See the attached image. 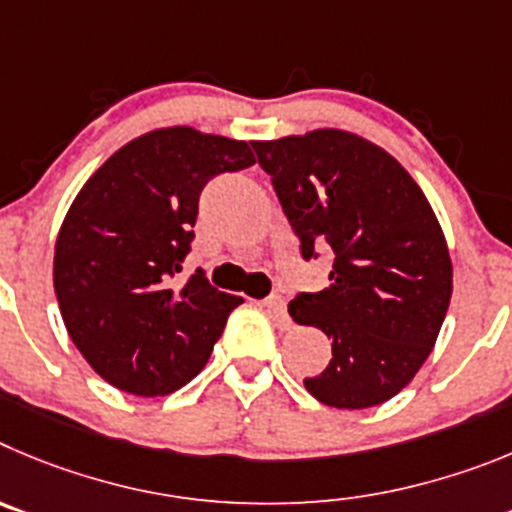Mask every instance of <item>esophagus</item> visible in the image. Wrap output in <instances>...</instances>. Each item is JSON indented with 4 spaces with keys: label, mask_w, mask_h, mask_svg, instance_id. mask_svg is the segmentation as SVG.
<instances>
[{
    "label": "esophagus",
    "mask_w": 512,
    "mask_h": 512,
    "mask_svg": "<svg viewBox=\"0 0 512 512\" xmlns=\"http://www.w3.org/2000/svg\"><path fill=\"white\" fill-rule=\"evenodd\" d=\"M262 306L267 308V313L273 316L275 324L278 326H290V319H288V311H285V301L280 296H270L267 301H262Z\"/></svg>",
    "instance_id": "obj_1"
}]
</instances>
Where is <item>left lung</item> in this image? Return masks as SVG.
Listing matches in <instances>:
<instances>
[{
  "mask_svg": "<svg viewBox=\"0 0 512 512\" xmlns=\"http://www.w3.org/2000/svg\"><path fill=\"white\" fill-rule=\"evenodd\" d=\"M303 257L329 245V288L288 313L331 339L321 375L303 380L331 408H372L416 377L451 301L444 229L411 173L375 142L336 127L255 140Z\"/></svg>",
  "mask_w": 512,
  "mask_h": 512,
  "instance_id": "1",
  "label": "left lung"
}]
</instances>
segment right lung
<instances>
[{
  "label": "right lung",
  "mask_w": 512,
  "mask_h": 512,
  "mask_svg": "<svg viewBox=\"0 0 512 512\" xmlns=\"http://www.w3.org/2000/svg\"><path fill=\"white\" fill-rule=\"evenodd\" d=\"M255 163L245 140L176 124L119 147L76 193L53 285L71 342L109 385L155 398L204 370L242 298L178 273L201 188Z\"/></svg>",
  "instance_id": "right-lung-1"
}]
</instances>
